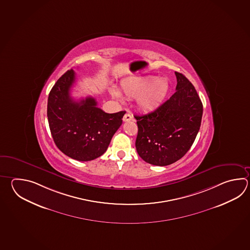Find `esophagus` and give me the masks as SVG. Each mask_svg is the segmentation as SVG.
<instances>
[{
	"instance_id": "34e87169",
	"label": "esophagus",
	"mask_w": 250,
	"mask_h": 250,
	"mask_svg": "<svg viewBox=\"0 0 250 250\" xmlns=\"http://www.w3.org/2000/svg\"><path fill=\"white\" fill-rule=\"evenodd\" d=\"M123 120L125 121V122H127V121H131V120H133V117L130 115V114H125L124 117H123Z\"/></svg>"
}]
</instances>
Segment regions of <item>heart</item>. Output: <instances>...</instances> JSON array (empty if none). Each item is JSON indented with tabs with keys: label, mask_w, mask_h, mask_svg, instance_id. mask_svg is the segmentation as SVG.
Returning a JSON list of instances; mask_svg holds the SVG:
<instances>
[{
	"label": "heart",
	"mask_w": 250,
	"mask_h": 250,
	"mask_svg": "<svg viewBox=\"0 0 250 250\" xmlns=\"http://www.w3.org/2000/svg\"><path fill=\"white\" fill-rule=\"evenodd\" d=\"M169 90L167 81L155 77H135L125 82L121 87L123 94L130 99L137 98V104L143 110H153L158 107ZM110 92L114 97L122 102L121 92L112 87Z\"/></svg>",
	"instance_id": "1"
}]
</instances>
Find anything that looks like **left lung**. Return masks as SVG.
Returning a JSON list of instances; mask_svg holds the SVG:
<instances>
[{"label":"left lung","instance_id":"8db88e82","mask_svg":"<svg viewBox=\"0 0 250 250\" xmlns=\"http://www.w3.org/2000/svg\"><path fill=\"white\" fill-rule=\"evenodd\" d=\"M176 92L158 108L137 120L136 150L145 162L168 166L183 158L199 133L203 105L193 84L175 72Z\"/></svg>","mask_w":250,"mask_h":250}]
</instances>
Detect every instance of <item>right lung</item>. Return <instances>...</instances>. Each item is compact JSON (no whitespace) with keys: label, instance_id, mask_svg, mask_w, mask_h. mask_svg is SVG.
<instances>
[{"label":"right lung","instance_id":"obj_1","mask_svg":"<svg viewBox=\"0 0 250 250\" xmlns=\"http://www.w3.org/2000/svg\"><path fill=\"white\" fill-rule=\"evenodd\" d=\"M75 82L76 73L70 69L52 87L48 97V122L60 150L78 161H90L106 152L125 111L104 112L92 97L76 102L70 96Z\"/></svg>","mask_w":250,"mask_h":250}]
</instances>
